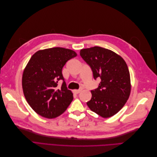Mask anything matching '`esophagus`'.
<instances>
[{
    "label": "esophagus",
    "mask_w": 157,
    "mask_h": 157,
    "mask_svg": "<svg viewBox=\"0 0 157 157\" xmlns=\"http://www.w3.org/2000/svg\"><path fill=\"white\" fill-rule=\"evenodd\" d=\"M80 91H81V90H73V93L75 94H78L80 92Z\"/></svg>",
    "instance_id": "esophagus-1"
}]
</instances>
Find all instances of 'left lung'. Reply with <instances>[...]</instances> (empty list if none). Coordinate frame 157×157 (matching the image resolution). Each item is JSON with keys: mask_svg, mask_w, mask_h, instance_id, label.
I'll list each match as a JSON object with an SVG mask.
<instances>
[{"mask_svg": "<svg viewBox=\"0 0 157 157\" xmlns=\"http://www.w3.org/2000/svg\"><path fill=\"white\" fill-rule=\"evenodd\" d=\"M80 55L90 65L94 79L100 78L86 103L90 110L103 118L115 115L124 107L131 91L130 76L121 56L99 46L80 50Z\"/></svg>", "mask_w": 157, "mask_h": 157, "instance_id": "left-lung-1", "label": "left lung"}]
</instances>
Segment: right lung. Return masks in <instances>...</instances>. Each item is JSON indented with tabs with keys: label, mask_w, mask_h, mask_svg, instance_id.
<instances>
[{
	"label": "right lung",
	"mask_w": 157,
	"mask_h": 157,
	"mask_svg": "<svg viewBox=\"0 0 157 157\" xmlns=\"http://www.w3.org/2000/svg\"><path fill=\"white\" fill-rule=\"evenodd\" d=\"M77 56L72 50L56 47L37 51L23 71L22 88L27 103L38 115L54 118L61 115L73 99L66 86L62 69ZM60 79L64 80L57 88Z\"/></svg>",
	"instance_id": "obj_1"
}]
</instances>
